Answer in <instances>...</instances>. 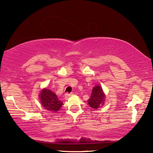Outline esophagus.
<instances>
[{"instance_id":"obj_1","label":"esophagus","mask_w":153,"mask_h":153,"mask_svg":"<svg viewBox=\"0 0 153 153\" xmlns=\"http://www.w3.org/2000/svg\"><path fill=\"white\" fill-rule=\"evenodd\" d=\"M72 95V93H67L65 94V99H68V98Z\"/></svg>"}]
</instances>
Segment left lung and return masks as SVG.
<instances>
[{
    "instance_id": "8db88e82",
    "label": "left lung",
    "mask_w": 153,
    "mask_h": 153,
    "mask_svg": "<svg viewBox=\"0 0 153 153\" xmlns=\"http://www.w3.org/2000/svg\"><path fill=\"white\" fill-rule=\"evenodd\" d=\"M105 101V94L101 85H95L92 90V93L89 100H88V104L91 108L94 109H97L104 105Z\"/></svg>"
}]
</instances>
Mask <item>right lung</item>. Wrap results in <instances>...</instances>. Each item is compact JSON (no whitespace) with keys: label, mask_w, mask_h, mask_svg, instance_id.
<instances>
[{"label":"right lung","mask_w":153,"mask_h":153,"mask_svg":"<svg viewBox=\"0 0 153 153\" xmlns=\"http://www.w3.org/2000/svg\"><path fill=\"white\" fill-rule=\"evenodd\" d=\"M39 96L42 106L52 113L58 111L62 105V102L58 100L57 95L49 89H42Z\"/></svg>","instance_id":"right-lung-1"}]
</instances>
